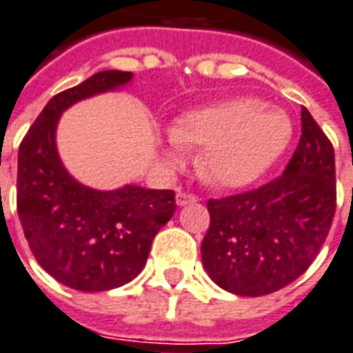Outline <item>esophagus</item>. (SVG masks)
<instances>
[{
	"instance_id": "obj_1",
	"label": "esophagus",
	"mask_w": 353,
	"mask_h": 353,
	"mask_svg": "<svg viewBox=\"0 0 353 353\" xmlns=\"http://www.w3.org/2000/svg\"><path fill=\"white\" fill-rule=\"evenodd\" d=\"M192 203H197V197H195V195H192V193H184V192L176 193V205L179 206H188V205H192Z\"/></svg>"
}]
</instances>
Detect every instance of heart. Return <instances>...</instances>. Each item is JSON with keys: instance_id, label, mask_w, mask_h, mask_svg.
<instances>
[{"instance_id": "1", "label": "heart", "mask_w": 353, "mask_h": 353, "mask_svg": "<svg viewBox=\"0 0 353 353\" xmlns=\"http://www.w3.org/2000/svg\"><path fill=\"white\" fill-rule=\"evenodd\" d=\"M292 139L285 111L255 98H236L193 110L167 132L163 158L179 165L188 148H203L201 167L221 188H243L261 179Z\"/></svg>"}]
</instances>
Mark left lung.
Here are the masks:
<instances>
[{
  "label": "left lung",
  "mask_w": 353,
  "mask_h": 353,
  "mask_svg": "<svg viewBox=\"0 0 353 353\" xmlns=\"http://www.w3.org/2000/svg\"><path fill=\"white\" fill-rule=\"evenodd\" d=\"M335 152L301 110V139L283 176L232 197L210 199L201 243L206 274L236 296H266L311 266L335 216Z\"/></svg>",
  "instance_id": "obj_1"
}]
</instances>
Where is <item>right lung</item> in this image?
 Listing matches in <instances>:
<instances>
[{"mask_svg":"<svg viewBox=\"0 0 353 353\" xmlns=\"http://www.w3.org/2000/svg\"><path fill=\"white\" fill-rule=\"evenodd\" d=\"M132 72L102 70L55 94L18 150L16 206L37 262L54 279L81 292L123 287L141 274L158 230L173 217V190L124 184L94 190L66 171L57 124L81 100L121 91Z\"/></svg>","mask_w":353,"mask_h":353,"instance_id":"right-lung-1","label":"right lung"}]
</instances>
